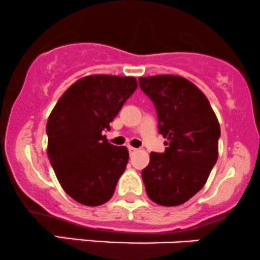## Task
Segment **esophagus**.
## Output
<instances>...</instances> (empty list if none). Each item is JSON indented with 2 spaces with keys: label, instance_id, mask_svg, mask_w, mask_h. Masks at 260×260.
I'll list each match as a JSON object with an SVG mask.
<instances>
[{
  "label": "esophagus",
  "instance_id": "esophagus-1",
  "mask_svg": "<svg viewBox=\"0 0 260 260\" xmlns=\"http://www.w3.org/2000/svg\"><path fill=\"white\" fill-rule=\"evenodd\" d=\"M127 150H129V152H130V155H131V154H134V152H135L138 149L134 148V146H127Z\"/></svg>",
  "mask_w": 260,
  "mask_h": 260
}]
</instances>
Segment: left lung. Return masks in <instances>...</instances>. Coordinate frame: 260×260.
<instances>
[{
    "instance_id": "8db88e82",
    "label": "left lung",
    "mask_w": 260,
    "mask_h": 260,
    "mask_svg": "<svg viewBox=\"0 0 260 260\" xmlns=\"http://www.w3.org/2000/svg\"><path fill=\"white\" fill-rule=\"evenodd\" d=\"M157 112L164 152H151L141 171L148 197L164 207L188 202L207 183L218 159L220 126L207 96L175 75L140 77Z\"/></svg>"
}]
</instances>
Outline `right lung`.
I'll list each match as a JSON object with an SVG mask.
<instances>
[{"label": "right lung", "mask_w": 260, "mask_h": 260, "mask_svg": "<svg viewBox=\"0 0 260 260\" xmlns=\"http://www.w3.org/2000/svg\"><path fill=\"white\" fill-rule=\"evenodd\" d=\"M136 87L135 77L90 75L72 84L51 111L47 155L62 189L80 204L110 200L125 171L129 151L109 143L104 131Z\"/></svg>", "instance_id": "1"}]
</instances>
